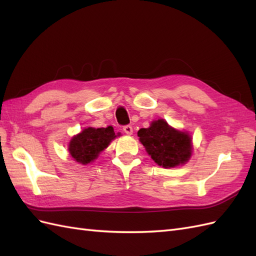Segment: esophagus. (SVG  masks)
Returning a JSON list of instances; mask_svg holds the SVG:
<instances>
[{"mask_svg":"<svg viewBox=\"0 0 256 256\" xmlns=\"http://www.w3.org/2000/svg\"><path fill=\"white\" fill-rule=\"evenodd\" d=\"M122 130H124V132H125V134H128V136L132 134V132H134V129H132V127L129 126V125H127V126H124Z\"/></svg>","mask_w":256,"mask_h":256,"instance_id":"esophagus-1","label":"esophagus"}]
</instances>
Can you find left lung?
<instances>
[{
	"instance_id": "left-lung-1",
	"label": "left lung",
	"mask_w": 256,
	"mask_h": 256,
	"mask_svg": "<svg viewBox=\"0 0 256 256\" xmlns=\"http://www.w3.org/2000/svg\"><path fill=\"white\" fill-rule=\"evenodd\" d=\"M138 136L152 160L164 168L182 166L192 156V136L172 128L164 120H154L148 128H141Z\"/></svg>"
}]
</instances>
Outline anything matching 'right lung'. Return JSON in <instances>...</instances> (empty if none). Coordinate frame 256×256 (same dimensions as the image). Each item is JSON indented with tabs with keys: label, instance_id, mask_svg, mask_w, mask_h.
<instances>
[{
	"label": "right lung",
	"instance_id": "right-lung-1",
	"mask_svg": "<svg viewBox=\"0 0 256 256\" xmlns=\"http://www.w3.org/2000/svg\"><path fill=\"white\" fill-rule=\"evenodd\" d=\"M116 138L112 126L106 128L88 127L74 136L68 143V153L74 160L87 164L98 158L102 150Z\"/></svg>",
	"mask_w": 256,
	"mask_h": 256
}]
</instances>
